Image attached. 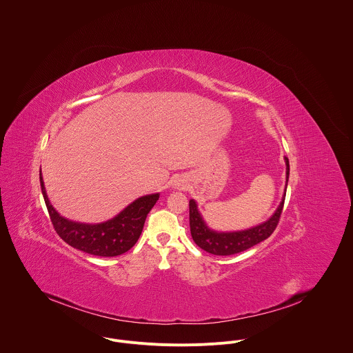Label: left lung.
Listing matches in <instances>:
<instances>
[{
	"instance_id": "obj_1",
	"label": "left lung",
	"mask_w": 353,
	"mask_h": 353,
	"mask_svg": "<svg viewBox=\"0 0 353 353\" xmlns=\"http://www.w3.org/2000/svg\"><path fill=\"white\" fill-rule=\"evenodd\" d=\"M287 163V182L290 178V161L288 157H285ZM284 201L280 203L277 208L276 213L263 224L256 225L250 230L246 231H239V232H214L206 227V224L202 220L201 214L199 213L197 203L194 200H190L189 202V216H190V232L192 238L196 242L199 248L202 250L214 254V255H232L238 252H245L250 249L252 246L258 245L259 242L268 239L273 231L276 230L283 208H284Z\"/></svg>"
}]
</instances>
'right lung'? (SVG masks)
<instances>
[{
  "mask_svg": "<svg viewBox=\"0 0 353 353\" xmlns=\"http://www.w3.org/2000/svg\"><path fill=\"white\" fill-rule=\"evenodd\" d=\"M39 179L51 224L59 238L74 249L98 256H117L130 250L143 232L150 210L159 200V194L145 196L105 223L83 224L66 220L55 212L46 196L42 174Z\"/></svg>",
  "mask_w": 353,
  "mask_h": 353,
  "instance_id": "1",
  "label": "right lung"
}]
</instances>
